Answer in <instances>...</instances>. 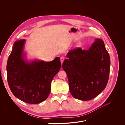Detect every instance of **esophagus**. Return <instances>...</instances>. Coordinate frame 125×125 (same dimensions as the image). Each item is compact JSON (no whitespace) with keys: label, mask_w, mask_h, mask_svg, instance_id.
I'll return each instance as SVG.
<instances>
[{"label":"esophagus","mask_w":125,"mask_h":125,"mask_svg":"<svg viewBox=\"0 0 125 125\" xmlns=\"http://www.w3.org/2000/svg\"><path fill=\"white\" fill-rule=\"evenodd\" d=\"M64 60H65V58H64V57H61L60 58V61H61V64H62V63H63Z\"/></svg>","instance_id":"1"}]
</instances>
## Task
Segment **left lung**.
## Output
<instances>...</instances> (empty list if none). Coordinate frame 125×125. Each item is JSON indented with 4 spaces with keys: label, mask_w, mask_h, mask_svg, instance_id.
I'll return each mask as SVG.
<instances>
[{
    "label": "left lung",
    "mask_w": 125,
    "mask_h": 125,
    "mask_svg": "<svg viewBox=\"0 0 125 125\" xmlns=\"http://www.w3.org/2000/svg\"><path fill=\"white\" fill-rule=\"evenodd\" d=\"M62 67L67 74L70 93L83 101L93 99L105 88L110 60L103 41L96 38L87 50L78 48L69 51Z\"/></svg>",
    "instance_id": "obj_1"
}]
</instances>
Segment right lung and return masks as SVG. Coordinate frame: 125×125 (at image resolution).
I'll return each instance as SVG.
<instances>
[{
	"label": "right lung",
	"instance_id": "obj_1",
	"mask_svg": "<svg viewBox=\"0 0 125 125\" xmlns=\"http://www.w3.org/2000/svg\"><path fill=\"white\" fill-rule=\"evenodd\" d=\"M25 39L13 45L6 65L9 87L14 95L26 103L35 104L47 99L51 84L61 68L60 59L51 62L28 61L24 52Z\"/></svg>",
	"mask_w": 125,
	"mask_h": 125
}]
</instances>
